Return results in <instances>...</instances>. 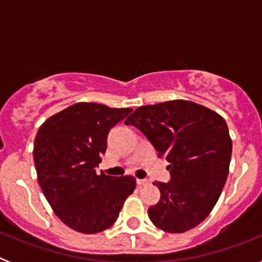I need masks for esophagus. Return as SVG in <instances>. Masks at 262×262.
Instances as JSON below:
<instances>
[{
    "instance_id": "34e87169",
    "label": "esophagus",
    "mask_w": 262,
    "mask_h": 262,
    "mask_svg": "<svg viewBox=\"0 0 262 262\" xmlns=\"http://www.w3.org/2000/svg\"><path fill=\"white\" fill-rule=\"evenodd\" d=\"M136 182H138L139 186H145V185L149 184V181H148V180H140V178H138V180H136Z\"/></svg>"
}]
</instances>
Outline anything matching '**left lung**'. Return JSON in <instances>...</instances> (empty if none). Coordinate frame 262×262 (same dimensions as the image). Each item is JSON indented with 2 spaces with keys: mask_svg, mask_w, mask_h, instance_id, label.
<instances>
[{
  "mask_svg": "<svg viewBox=\"0 0 262 262\" xmlns=\"http://www.w3.org/2000/svg\"><path fill=\"white\" fill-rule=\"evenodd\" d=\"M170 165V181L155 182L160 201L148 209L152 223L170 233L189 231L209 216L230 169L232 140L223 117L191 101L138 107L126 120Z\"/></svg>",
  "mask_w": 262,
  "mask_h": 262,
  "instance_id": "obj_1",
  "label": "left lung"
}]
</instances>
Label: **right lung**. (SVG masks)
Returning <instances> with one entry per match:
<instances>
[{
	"label": "right lung",
	"instance_id": "obj_1",
	"mask_svg": "<svg viewBox=\"0 0 262 262\" xmlns=\"http://www.w3.org/2000/svg\"><path fill=\"white\" fill-rule=\"evenodd\" d=\"M131 111L78 102L39 127L32 152L39 185L57 217L72 230L81 233L107 230L135 190L133 176L96 172L110 129Z\"/></svg>",
	"mask_w": 262,
	"mask_h": 262
}]
</instances>
